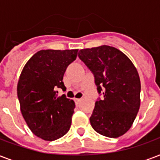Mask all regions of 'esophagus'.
Masks as SVG:
<instances>
[{
    "label": "esophagus",
    "instance_id": "34e87169",
    "mask_svg": "<svg viewBox=\"0 0 160 160\" xmlns=\"http://www.w3.org/2000/svg\"><path fill=\"white\" fill-rule=\"evenodd\" d=\"M74 101H75V103H76V104H79L80 101H81V99H80V98H75Z\"/></svg>",
    "mask_w": 160,
    "mask_h": 160
}]
</instances>
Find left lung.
Returning <instances> with one entry per match:
<instances>
[{
  "label": "left lung",
  "mask_w": 160,
  "mask_h": 160,
  "mask_svg": "<svg viewBox=\"0 0 160 160\" xmlns=\"http://www.w3.org/2000/svg\"><path fill=\"white\" fill-rule=\"evenodd\" d=\"M78 56L94 75L98 92L90 118L98 134L117 138L127 132L140 109L141 81L134 64L114 47L80 49Z\"/></svg>",
  "instance_id": "obj_1"
}]
</instances>
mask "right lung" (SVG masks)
I'll return each instance as SVG.
<instances>
[{
	"label": "right lung",
	"instance_id": "1",
	"mask_svg": "<svg viewBox=\"0 0 160 160\" xmlns=\"http://www.w3.org/2000/svg\"><path fill=\"white\" fill-rule=\"evenodd\" d=\"M78 49H42L26 62L19 77L17 94L20 111L33 134L55 141L68 132L75 104L57 88L66 89L62 79L76 59Z\"/></svg>",
	"mask_w": 160,
	"mask_h": 160
}]
</instances>
